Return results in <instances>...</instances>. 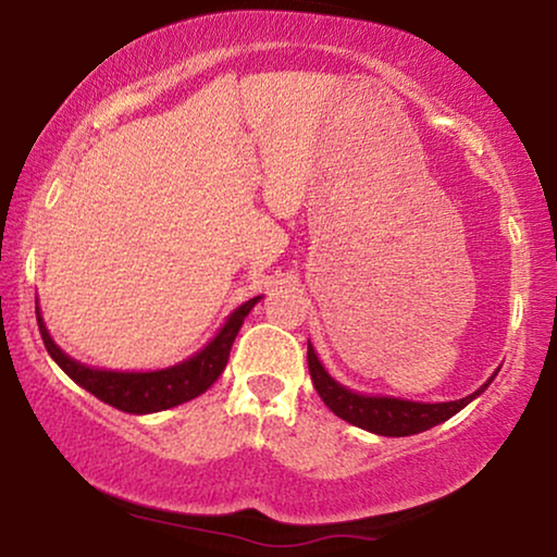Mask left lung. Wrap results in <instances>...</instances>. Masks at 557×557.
I'll return each instance as SVG.
<instances>
[{"label":"left lung","mask_w":557,"mask_h":557,"mask_svg":"<svg viewBox=\"0 0 557 557\" xmlns=\"http://www.w3.org/2000/svg\"><path fill=\"white\" fill-rule=\"evenodd\" d=\"M309 360V375L314 383L319 398L324 400V406L332 410L334 416H339L342 421L357 425L377 436H413V433L429 431L433 425L448 421V418L459 413L463 406H469L476 395H482L494 375L479 387L476 393L467 395L461 400H448V403H413V400H400V398H387V395H362L347 391L345 385H339L330 372L324 370V364L319 362L314 347L307 349Z\"/></svg>","instance_id":"obj_1"}]
</instances>
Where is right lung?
Instances as JSON below:
<instances>
[{
	"label": "right lung",
	"instance_id": "1",
	"mask_svg": "<svg viewBox=\"0 0 557 557\" xmlns=\"http://www.w3.org/2000/svg\"><path fill=\"white\" fill-rule=\"evenodd\" d=\"M261 301V296L240 304L238 309L227 317L215 337L205 345L200 352L189 357V360L174 364V368L154 370V372H116V370H96L88 368L73 357H67L55 342H52L48 326H45L40 317V307L37 311V326H40L45 349L55 360L63 372L71 380H75L81 387H86L90 395L98 400L109 403V406L124 410V413L144 416L157 413V410H166L182 403L197 398L220 377L225 370L227 357H231V347L235 337H238L243 319L250 314V309Z\"/></svg>",
	"mask_w": 557,
	"mask_h": 557
}]
</instances>
